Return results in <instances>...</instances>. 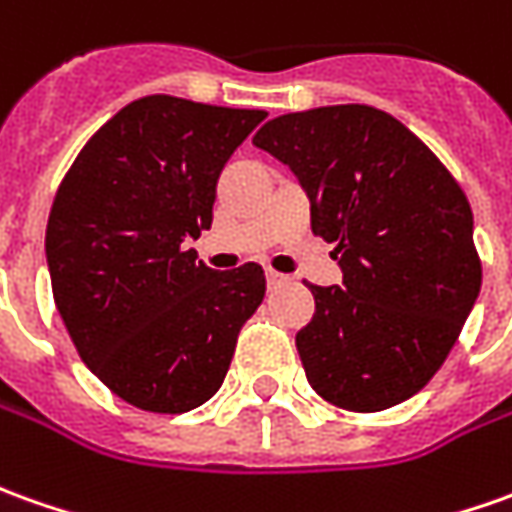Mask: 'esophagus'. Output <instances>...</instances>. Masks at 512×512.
Returning a JSON list of instances; mask_svg holds the SVG:
<instances>
[{
    "mask_svg": "<svg viewBox=\"0 0 512 512\" xmlns=\"http://www.w3.org/2000/svg\"><path fill=\"white\" fill-rule=\"evenodd\" d=\"M283 280H285L283 274H277V271H266V283L269 285H280Z\"/></svg>",
    "mask_w": 512,
    "mask_h": 512,
    "instance_id": "34e87169",
    "label": "esophagus"
}]
</instances>
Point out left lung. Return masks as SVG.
Here are the masks:
<instances>
[{"label": "left lung", "mask_w": 512, "mask_h": 512, "mask_svg": "<svg viewBox=\"0 0 512 512\" xmlns=\"http://www.w3.org/2000/svg\"><path fill=\"white\" fill-rule=\"evenodd\" d=\"M255 148L291 168L342 285H311L297 333L308 384L350 412L403 403L443 367L474 308L482 263L457 179L392 114L361 103L274 117Z\"/></svg>", "instance_id": "8db88e82"}]
</instances>
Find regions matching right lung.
Wrapping results in <instances>:
<instances>
[{
	"instance_id": "obj_1",
	"label": "right lung",
	"mask_w": 512,
	"mask_h": 512,
	"mask_svg": "<svg viewBox=\"0 0 512 512\" xmlns=\"http://www.w3.org/2000/svg\"><path fill=\"white\" fill-rule=\"evenodd\" d=\"M266 111L148 95L83 145L52 201V297L83 364L125 403L182 415L224 384L266 294L257 263L212 271L187 241Z\"/></svg>"
}]
</instances>
